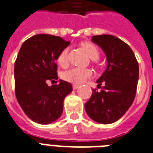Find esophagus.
Returning <instances> with one entry per match:
<instances>
[{"label":"esophagus","mask_w":153,"mask_h":153,"mask_svg":"<svg viewBox=\"0 0 153 153\" xmlns=\"http://www.w3.org/2000/svg\"><path fill=\"white\" fill-rule=\"evenodd\" d=\"M80 87V85H73V89H77L78 88Z\"/></svg>","instance_id":"obj_1"}]
</instances>
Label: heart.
<instances>
[{
  "label": "heart",
  "instance_id": "b5f03b06",
  "mask_svg": "<svg viewBox=\"0 0 153 153\" xmlns=\"http://www.w3.org/2000/svg\"><path fill=\"white\" fill-rule=\"evenodd\" d=\"M83 48L85 49L88 56L93 60H97L100 57V51L95 45L92 43H85L82 44ZM68 48H64L58 56L57 62L61 67H66L68 63ZM93 75V72L89 68H70L68 70L65 71L63 73V78L68 82L73 84H82L85 81L89 79Z\"/></svg>",
  "mask_w": 153,
  "mask_h": 153
}]
</instances>
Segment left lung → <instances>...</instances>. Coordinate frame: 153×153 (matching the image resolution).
<instances>
[{
  "mask_svg": "<svg viewBox=\"0 0 153 153\" xmlns=\"http://www.w3.org/2000/svg\"><path fill=\"white\" fill-rule=\"evenodd\" d=\"M92 41L105 53L107 67L97 80L98 88L101 89L93 90L85 103V111L94 121L108 125L118 120L132 105L137 93L139 65L132 48L117 36L97 35L92 37Z\"/></svg>",
  "mask_w": 153,
  "mask_h": 153,
  "instance_id": "1",
  "label": "left lung"
}]
</instances>
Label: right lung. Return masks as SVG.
<instances>
[{"instance_id":"obj_1","label":"right lung","mask_w":153,"mask_h":153,"mask_svg":"<svg viewBox=\"0 0 153 153\" xmlns=\"http://www.w3.org/2000/svg\"><path fill=\"white\" fill-rule=\"evenodd\" d=\"M70 42L60 36L37 34L21 45L14 65L16 100L28 117L41 125L55 121L63 112L66 96L73 91L70 83L57 80L56 60Z\"/></svg>"}]
</instances>
